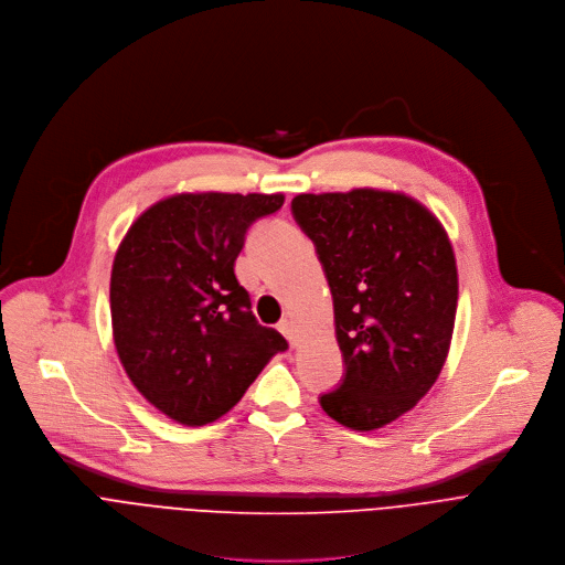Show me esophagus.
<instances>
[{
	"mask_svg": "<svg viewBox=\"0 0 565 565\" xmlns=\"http://www.w3.org/2000/svg\"><path fill=\"white\" fill-rule=\"evenodd\" d=\"M278 329H280V333L287 338L289 341V345H296V327H294V322L291 320H280L278 322Z\"/></svg>",
	"mask_w": 565,
	"mask_h": 565,
	"instance_id": "1",
	"label": "esophagus"
}]
</instances>
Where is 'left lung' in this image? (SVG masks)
Returning a JSON list of instances; mask_svg holds the SVG:
<instances>
[{
	"label": "left lung",
	"instance_id": "1",
	"mask_svg": "<svg viewBox=\"0 0 565 565\" xmlns=\"http://www.w3.org/2000/svg\"><path fill=\"white\" fill-rule=\"evenodd\" d=\"M291 215L322 265L343 354L327 416L370 431L436 383L455 331L459 278L440 222L416 200L374 189L302 193Z\"/></svg>",
	"mask_w": 565,
	"mask_h": 565
}]
</instances>
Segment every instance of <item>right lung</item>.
Returning <instances> with one entry per match:
<instances>
[{
    "instance_id": "right-lung-1",
    "label": "right lung",
    "mask_w": 565,
    "mask_h": 565,
    "mask_svg": "<svg viewBox=\"0 0 565 565\" xmlns=\"http://www.w3.org/2000/svg\"><path fill=\"white\" fill-rule=\"evenodd\" d=\"M282 193H182L145 211L110 271L118 356L138 392L182 425L227 414L285 338L258 324L234 265Z\"/></svg>"
}]
</instances>
